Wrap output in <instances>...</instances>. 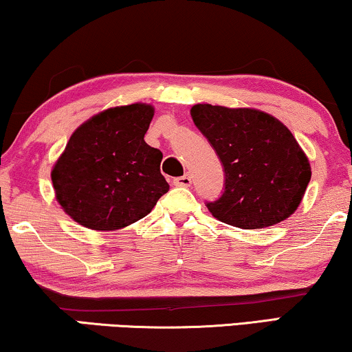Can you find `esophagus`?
I'll use <instances>...</instances> for the list:
<instances>
[{
	"mask_svg": "<svg viewBox=\"0 0 352 352\" xmlns=\"http://www.w3.org/2000/svg\"><path fill=\"white\" fill-rule=\"evenodd\" d=\"M174 185L175 186H190L191 185V177L190 175H183V177H177L174 178Z\"/></svg>",
	"mask_w": 352,
	"mask_h": 352,
	"instance_id": "34e87169",
	"label": "esophagus"
}]
</instances>
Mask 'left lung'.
I'll list each match as a JSON object with an SVG mask.
<instances>
[{
    "instance_id": "left-lung-1",
    "label": "left lung",
    "mask_w": 352,
    "mask_h": 352,
    "mask_svg": "<svg viewBox=\"0 0 352 352\" xmlns=\"http://www.w3.org/2000/svg\"><path fill=\"white\" fill-rule=\"evenodd\" d=\"M190 113L225 169L223 195L207 204L217 220L258 230L298 209L311 166L287 126L255 108L197 103Z\"/></svg>"
}]
</instances>
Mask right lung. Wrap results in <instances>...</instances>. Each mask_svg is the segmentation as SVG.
<instances>
[{
  "mask_svg": "<svg viewBox=\"0 0 352 352\" xmlns=\"http://www.w3.org/2000/svg\"><path fill=\"white\" fill-rule=\"evenodd\" d=\"M155 116L148 103L113 107L72 133L52 167L56 199L84 228L116 231L151 212L169 191L162 153L143 140Z\"/></svg>",
  "mask_w": 352,
  "mask_h": 352,
  "instance_id": "right-lung-1",
  "label": "right lung"
}]
</instances>
